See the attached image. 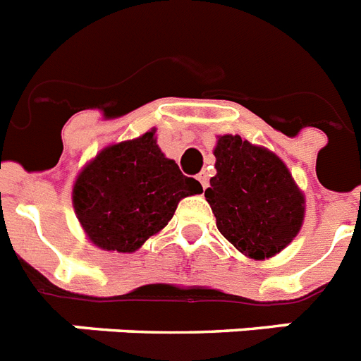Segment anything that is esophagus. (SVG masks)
Segmentation results:
<instances>
[{
	"instance_id": "34e87169",
	"label": "esophagus",
	"mask_w": 361,
	"mask_h": 361,
	"mask_svg": "<svg viewBox=\"0 0 361 361\" xmlns=\"http://www.w3.org/2000/svg\"><path fill=\"white\" fill-rule=\"evenodd\" d=\"M196 178H198V181H200V183H202V187L206 189V187H207V172L206 171L200 172V174L196 176Z\"/></svg>"
}]
</instances>
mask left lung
<instances>
[{"instance_id":"obj_1","label":"left lung","mask_w":361,"mask_h":361,"mask_svg":"<svg viewBox=\"0 0 361 361\" xmlns=\"http://www.w3.org/2000/svg\"><path fill=\"white\" fill-rule=\"evenodd\" d=\"M216 174L209 180V202L216 228L252 259H269L297 237L304 222L302 190L276 154L222 135L215 150Z\"/></svg>"}]
</instances>
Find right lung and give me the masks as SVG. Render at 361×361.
<instances>
[{"instance_id": "right-lung-1", "label": "right lung", "mask_w": 361, "mask_h": 361, "mask_svg": "<svg viewBox=\"0 0 361 361\" xmlns=\"http://www.w3.org/2000/svg\"><path fill=\"white\" fill-rule=\"evenodd\" d=\"M200 192V181L181 174L150 130L107 146L87 163L74 183L72 202L96 247L135 252L169 224L181 198Z\"/></svg>"}]
</instances>
